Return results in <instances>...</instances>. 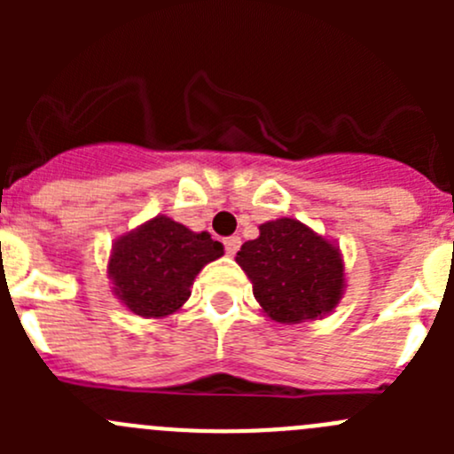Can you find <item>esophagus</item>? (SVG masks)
<instances>
[{
  "label": "esophagus",
  "mask_w": 454,
  "mask_h": 454,
  "mask_svg": "<svg viewBox=\"0 0 454 454\" xmlns=\"http://www.w3.org/2000/svg\"><path fill=\"white\" fill-rule=\"evenodd\" d=\"M223 248H226L228 254L235 256L237 250L241 248V239H239V237H228V239L223 241Z\"/></svg>",
  "instance_id": "34e87169"
}]
</instances>
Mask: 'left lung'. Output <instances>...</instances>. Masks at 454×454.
<instances>
[{
  "mask_svg": "<svg viewBox=\"0 0 454 454\" xmlns=\"http://www.w3.org/2000/svg\"><path fill=\"white\" fill-rule=\"evenodd\" d=\"M235 259L253 283L256 303L277 323L323 318L345 292L340 248L299 219L261 223L259 237L246 241Z\"/></svg>",
  "mask_w": 454,
  "mask_h": 454,
  "instance_id": "8db88e82",
  "label": "left lung"
}]
</instances>
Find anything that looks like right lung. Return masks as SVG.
<instances>
[{
  "label": "right lung",
  "mask_w": 454,
  "mask_h": 454,
  "mask_svg": "<svg viewBox=\"0 0 454 454\" xmlns=\"http://www.w3.org/2000/svg\"><path fill=\"white\" fill-rule=\"evenodd\" d=\"M223 254L208 232H193L167 215L118 237L107 274L114 294L142 318H164L189 301L200 270Z\"/></svg>",
  "instance_id": "1"
}]
</instances>
